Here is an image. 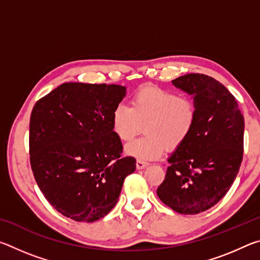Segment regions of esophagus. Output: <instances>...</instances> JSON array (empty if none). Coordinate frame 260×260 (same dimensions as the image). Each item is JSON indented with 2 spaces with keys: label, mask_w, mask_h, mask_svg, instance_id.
Listing matches in <instances>:
<instances>
[{
  "label": "esophagus",
  "mask_w": 260,
  "mask_h": 260,
  "mask_svg": "<svg viewBox=\"0 0 260 260\" xmlns=\"http://www.w3.org/2000/svg\"><path fill=\"white\" fill-rule=\"evenodd\" d=\"M149 164L147 161H143V160H138L136 161V169L138 170H143V169H146V167L148 166Z\"/></svg>",
  "instance_id": "34e87169"
}]
</instances>
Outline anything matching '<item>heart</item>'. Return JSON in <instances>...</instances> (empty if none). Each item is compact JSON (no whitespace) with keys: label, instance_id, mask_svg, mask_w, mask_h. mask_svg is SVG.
Returning <instances> with one entry per match:
<instances>
[{"label":"heart","instance_id":"heart-1","mask_svg":"<svg viewBox=\"0 0 260 260\" xmlns=\"http://www.w3.org/2000/svg\"><path fill=\"white\" fill-rule=\"evenodd\" d=\"M197 120L196 104L191 99L172 90L148 86L139 89L131 107L118 104L111 125L121 141H131L142 131L146 135L127 144L126 155L138 160H155L166 149L175 150L190 136Z\"/></svg>","mask_w":260,"mask_h":260}]
</instances>
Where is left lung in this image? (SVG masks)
Wrapping results in <instances>:
<instances>
[{
    "label": "left lung",
    "mask_w": 260,
    "mask_h": 260,
    "mask_svg": "<svg viewBox=\"0 0 260 260\" xmlns=\"http://www.w3.org/2000/svg\"><path fill=\"white\" fill-rule=\"evenodd\" d=\"M172 85L191 96L197 120L191 134L167 161L157 195L181 214L209 210L226 195L243 158L244 118L230 90L205 74L190 73Z\"/></svg>",
    "instance_id": "1"
}]
</instances>
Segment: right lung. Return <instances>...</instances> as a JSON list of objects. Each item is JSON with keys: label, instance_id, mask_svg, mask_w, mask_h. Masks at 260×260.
Instances as JSON below:
<instances>
[{"label": "right lung", "instance_id": "1", "mask_svg": "<svg viewBox=\"0 0 260 260\" xmlns=\"http://www.w3.org/2000/svg\"><path fill=\"white\" fill-rule=\"evenodd\" d=\"M126 96L119 85L65 82L39 100L29 120L30 166L47 201L80 222L103 218L135 171L111 125Z\"/></svg>", "mask_w": 260, "mask_h": 260}]
</instances>
